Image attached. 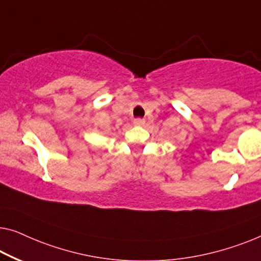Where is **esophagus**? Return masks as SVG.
Segmentation results:
<instances>
[{"mask_svg":"<svg viewBox=\"0 0 261 261\" xmlns=\"http://www.w3.org/2000/svg\"><path fill=\"white\" fill-rule=\"evenodd\" d=\"M134 124H135V125H144V124H145V119H143V118H136V119L134 120Z\"/></svg>","mask_w":261,"mask_h":261,"instance_id":"34e87169","label":"esophagus"}]
</instances>
